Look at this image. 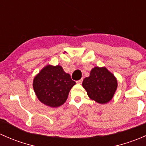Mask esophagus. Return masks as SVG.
<instances>
[{"label": "esophagus", "mask_w": 146, "mask_h": 146, "mask_svg": "<svg viewBox=\"0 0 146 146\" xmlns=\"http://www.w3.org/2000/svg\"><path fill=\"white\" fill-rule=\"evenodd\" d=\"M82 80H83V79H80V80H78V81H76V82H77L78 84H82Z\"/></svg>", "instance_id": "esophagus-1"}]
</instances>
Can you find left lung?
Wrapping results in <instances>:
<instances>
[{"mask_svg": "<svg viewBox=\"0 0 146 146\" xmlns=\"http://www.w3.org/2000/svg\"><path fill=\"white\" fill-rule=\"evenodd\" d=\"M82 85L91 100L100 104H105L114 97L117 80L105 67L98 66L91 70L90 76L84 79Z\"/></svg>", "mask_w": 146, "mask_h": 146, "instance_id": "1", "label": "left lung"}]
</instances>
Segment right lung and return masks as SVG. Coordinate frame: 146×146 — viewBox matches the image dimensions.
Masks as SVG:
<instances>
[{
  "instance_id": "obj_1",
  "label": "right lung",
  "mask_w": 146,
  "mask_h": 146,
  "mask_svg": "<svg viewBox=\"0 0 146 146\" xmlns=\"http://www.w3.org/2000/svg\"><path fill=\"white\" fill-rule=\"evenodd\" d=\"M76 82L59 65H47L40 70L33 80V88L39 100L50 107L64 104Z\"/></svg>"
}]
</instances>
